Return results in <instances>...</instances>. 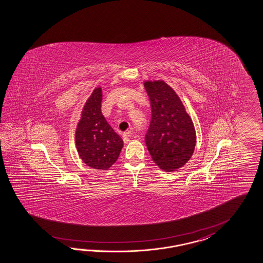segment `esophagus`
I'll list each match as a JSON object with an SVG mask.
<instances>
[{
	"label": "esophagus",
	"instance_id": "esophagus-1",
	"mask_svg": "<svg viewBox=\"0 0 263 263\" xmlns=\"http://www.w3.org/2000/svg\"><path fill=\"white\" fill-rule=\"evenodd\" d=\"M132 136H133V133H132L131 131H126L125 133H123V135H122L123 142H124V143H128V142H130Z\"/></svg>",
	"mask_w": 263,
	"mask_h": 263
}]
</instances>
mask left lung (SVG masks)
<instances>
[{
    "label": "left lung",
    "instance_id": "left-lung-1",
    "mask_svg": "<svg viewBox=\"0 0 263 263\" xmlns=\"http://www.w3.org/2000/svg\"><path fill=\"white\" fill-rule=\"evenodd\" d=\"M151 121L145 143L152 160L164 171L184 166L192 158L196 133L177 93L163 80L145 81Z\"/></svg>",
    "mask_w": 263,
    "mask_h": 263
}]
</instances>
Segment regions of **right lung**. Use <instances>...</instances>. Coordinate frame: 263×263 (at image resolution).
Masks as SVG:
<instances>
[{
  "mask_svg": "<svg viewBox=\"0 0 263 263\" xmlns=\"http://www.w3.org/2000/svg\"><path fill=\"white\" fill-rule=\"evenodd\" d=\"M101 88H96L86 101L76 130L78 155L88 166L109 170L120 156L123 142L101 113Z\"/></svg>",
  "mask_w": 263,
  "mask_h": 263,
  "instance_id": "add662e5",
  "label": "right lung"
}]
</instances>
